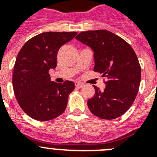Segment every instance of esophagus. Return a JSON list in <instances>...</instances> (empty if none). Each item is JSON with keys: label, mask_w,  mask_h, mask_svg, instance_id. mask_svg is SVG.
Returning <instances> with one entry per match:
<instances>
[{"label": "esophagus", "mask_w": 157, "mask_h": 157, "mask_svg": "<svg viewBox=\"0 0 157 157\" xmlns=\"http://www.w3.org/2000/svg\"><path fill=\"white\" fill-rule=\"evenodd\" d=\"M75 86L78 87V88H81V87L83 86V83L80 82H75Z\"/></svg>", "instance_id": "1"}]
</instances>
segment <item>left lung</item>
<instances>
[{
  "mask_svg": "<svg viewBox=\"0 0 157 157\" xmlns=\"http://www.w3.org/2000/svg\"><path fill=\"white\" fill-rule=\"evenodd\" d=\"M75 38L94 52V71L108 78L103 91L94 86L95 94L87 101L89 109L104 120L120 117L134 103L141 82V67L134 49L106 30L83 31Z\"/></svg>",
  "mask_w": 157,
  "mask_h": 157,
  "instance_id": "8db88e82",
  "label": "left lung"
}]
</instances>
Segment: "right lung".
I'll return each instance as SVG.
<instances>
[{"mask_svg":"<svg viewBox=\"0 0 157 157\" xmlns=\"http://www.w3.org/2000/svg\"><path fill=\"white\" fill-rule=\"evenodd\" d=\"M77 32H44L25 43L16 57L12 84L19 106L38 121L53 120L66 109L75 83L51 81L48 71L56 67L58 50Z\"/></svg>","mask_w":157,"mask_h":157,"instance_id":"1","label":"right lung"}]
</instances>
